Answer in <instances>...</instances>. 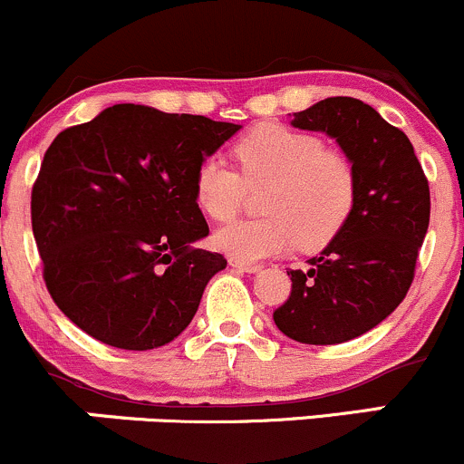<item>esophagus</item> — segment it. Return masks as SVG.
<instances>
[{
  "label": "esophagus",
  "instance_id": "1",
  "mask_svg": "<svg viewBox=\"0 0 464 464\" xmlns=\"http://www.w3.org/2000/svg\"><path fill=\"white\" fill-rule=\"evenodd\" d=\"M228 265H231L233 269H237V271H242V273H257V271L262 269L260 265H246V262L236 260V257H228Z\"/></svg>",
  "mask_w": 464,
  "mask_h": 464
}]
</instances>
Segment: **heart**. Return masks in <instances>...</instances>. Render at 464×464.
Here are the masks:
<instances>
[{"mask_svg":"<svg viewBox=\"0 0 464 464\" xmlns=\"http://www.w3.org/2000/svg\"><path fill=\"white\" fill-rule=\"evenodd\" d=\"M242 178L222 158H207L195 173V199L213 219H231L246 188L266 187L265 218L224 224L213 245L236 260L280 256L295 245L304 251L326 246L347 224L355 202V170L344 153L324 149L320 138L286 126H257L236 146Z\"/></svg>","mask_w":464,"mask_h":464,"instance_id":"1","label":"heart"}]
</instances>
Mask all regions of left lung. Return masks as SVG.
Masks as SVG:
<instances>
[{"instance_id":"obj_1","label":"left lung","mask_w":464,"mask_h":464,"mask_svg":"<svg viewBox=\"0 0 464 464\" xmlns=\"http://www.w3.org/2000/svg\"><path fill=\"white\" fill-rule=\"evenodd\" d=\"M291 126L329 135L355 170L353 211L273 311L302 344H340L367 334L404 300L429 227V184L402 130L353 97H326Z\"/></svg>"}]
</instances>
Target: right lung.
<instances>
[{
	"mask_svg": "<svg viewBox=\"0 0 464 464\" xmlns=\"http://www.w3.org/2000/svg\"><path fill=\"white\" fill-rule=\"evenodd\" d=\"M204 115L115 104L62 130L44 155L31 218L48 294L72 324L117 349L169 344L227 269L195 248L208 224L198 167L240 130Z\"/></svg>",
	"mask_w": 464,
	"mask_h": 464,
	"instance_id": "add662e5",
	"label": "right lung"
}]
</instances>
